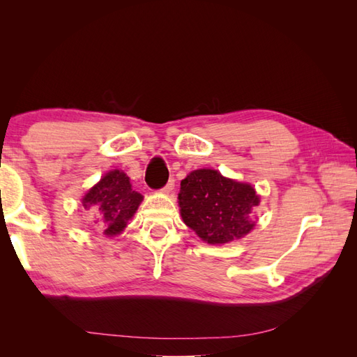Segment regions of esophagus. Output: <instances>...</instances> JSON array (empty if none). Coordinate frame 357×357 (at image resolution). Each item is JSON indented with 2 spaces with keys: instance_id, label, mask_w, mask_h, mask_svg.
Segmentation results:
<instances>
[{
  "instance_id": "1",
  "label": "esophagus",
  "mask_w": 357,
  "mask_h": 357,
  "mask_svg": "<svg viewBox=\"0 0 357 357\" xmlns=\"http://www.w3.org/2000/svg\"><path fill=\"white\" fill-rule=\"evenodd\" d=\"M174 183H176V181H174V178H169V180H168V183H167V185L164 186V189H162V190L167 192V193L172 192V190H174V186H176Z\"/></svg>"
}]
</instances>
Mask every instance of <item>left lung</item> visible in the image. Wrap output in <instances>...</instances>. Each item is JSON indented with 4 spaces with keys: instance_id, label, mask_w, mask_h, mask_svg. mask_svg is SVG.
Returning <instances> with one entry per match:
<instances>
[{
    "instance_id": "8db88e82",
    "label": "left lung",
    "mask_w": 357,
    "mask_h": 357,
    "mask_svg": "<svg viewBox=\"0 0 357 357\" xmlns=\"http://www.w3.org/2000/svg\"><path fill=\"white\" fill-rule=\"evenodd\" d=\"M178 204L183 222L199 238L223 244L253 229L250 213L259 197L247 183L225 178L215 169H197L181 180Z\"/></svg>"
}]
</instances>
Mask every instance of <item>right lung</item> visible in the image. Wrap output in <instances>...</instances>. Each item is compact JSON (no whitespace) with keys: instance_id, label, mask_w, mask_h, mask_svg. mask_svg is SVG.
I'll return each mask as SVG.
<instances>
[{"instance_id":"obj_1","label":"right lung","mask_w":357,"mask_h":357,"mask_svg":"<svg viewBox=\"0 0 357 357\" xmlns=\"http://www.w3.org/2000/svg\"><path fill=\"white\" fill-rule=\"evenodd\" d=\"M143 197L131 188L123 171H110L82 199L86 210L93 211L95 225L107 236L121 234L137 211Z\"/></svg>"}]
</instances>
